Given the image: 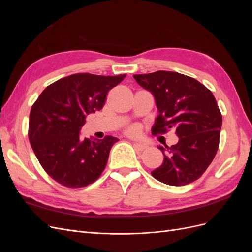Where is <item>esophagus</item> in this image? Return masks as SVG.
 Here are the masks:
<instances>
[{"mask_svg":"<svg viewBox=\"0 0 252 252\" xmlns=\"http://www.w3.org/2000/svg\"><path fill=\"white\" fill-rule=\"evenodd\" d=\"M133 146L136 150H140V151H143L147 148V146L145 144H141V143H133Z\"/></svg>","mask_w":252,"mask_h":252,"instance_id":"esophagus-1","label":"esophagus"}]
</instances>
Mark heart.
<instances>
[{
  "mask_svg": "<svg viewBox=\"0 0 252 252\" xmlns=\"http://www.w3.org/2000/svg\"><path fill=\"white\" fill-rule=\"evenodd\" d=\"M129 133H131V134H134V133H136L135 128H130V129H129Z\"/></svg>",
  "mask_w": 252,
  "mask_h": 252,
  "instance_id": "obj_1",
  "label": "heart"
}]
</instances>
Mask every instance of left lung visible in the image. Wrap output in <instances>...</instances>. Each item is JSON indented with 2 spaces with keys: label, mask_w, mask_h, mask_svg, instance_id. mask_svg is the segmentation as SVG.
Returning a JSON list of instances; mask_svg holds the SVG:
<instances>
[{
  "label": "left lung",
  "mask_w": 252,
  "mask_h": 252,
  "mask_svg": "<svg viewBox=\"0 0 252 252\" xmlns=\"http://www.w3.org/2000/svg\"><path fill=\"white\" fill-rule=\"evenodd\" d=\"M139 85L155 96L158 116L152 134L175 129L179 142L158 146L162 166L152 177L171 186L190 184L199 179L215 158L219 148L222 114L211 91L188 75L173 71L134 74Z\"/></svg>",
  "instance_id": "obj_1"
}]
</instances>
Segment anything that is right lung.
Wrapping results in <instances>:
<instances>
[{"mask_svg":"<svg viewBox=\"0 0 252 252\" xmlns=\"http://www.w3.org/2000/svg\"><path fill=\"white\" fill-rule=\"evenodd\" d=\"M126 74L75 73L43 90L29 116L28 138L49 177L61 185L78 188L98 179L118 138L82 140L80 130L90 113L103 108L108 91Z\"/></svg>","mask_w":252,"mask_h":252,"instance_id":"obj_1","label":"right lung"}]
</instances>
